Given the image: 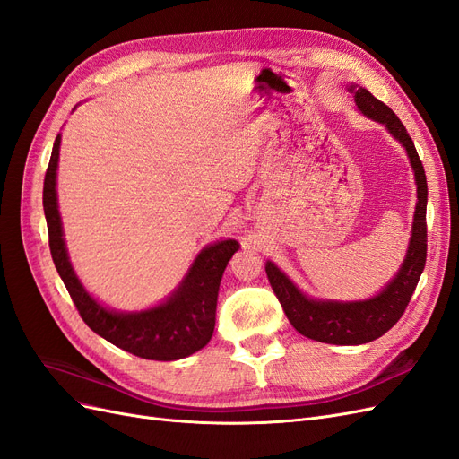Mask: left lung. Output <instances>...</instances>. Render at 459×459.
<instances>
[{
	"label": "left lung",
	"instance_id": "1",
	"mask_svg": "<svg viewBox=\"0 0 459 459\" xmlns=\"http://www.w3.org/2000/svg\"><path fill=\"white\" fill-rule=\"evenodd\" d=\"M346 90L352 95L358 113L383 124L386 132L406 149L410 159L415 187H418V203H415L406 256L393 280L379 293L364 300L310 297L302 293L297 283L290 281V277L277 268L272 260H266V273L290 325L300 335L327 344L352 346L366 344L385 335L404 314L413 290L418 287L427 258V178L411 137L393 110L354 82L346 84Z\"/></svg>",
	"mask_w": 459,
	"mask_h": 459
}]
</instances>
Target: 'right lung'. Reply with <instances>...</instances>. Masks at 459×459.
I'll use <instances>...</instances> for the list:
<instances>
[{
  "label": "right lung",
  "mask_w": 459,
  "mask_h": 459,
  "mask_svg": "<svg viewBox=\"0 0 459 459\" xmlns=\"http://www.w3.org/2000/svg\"><path fill=\"white\" fill-rule=\"evenodd\" d=\"M59 151L61 134L55 137L44 179V212L55 268L82 319L105 341L145 359L172 362L201 351L212 339L220 281L228 262L239 251V243L235 239H220L203 247L184 280L155 307L145 310L105 307L80 281L68 256L57 199Z\"/></svg>",
  "instance_id": "right-lung-1"
}]
</instances>
